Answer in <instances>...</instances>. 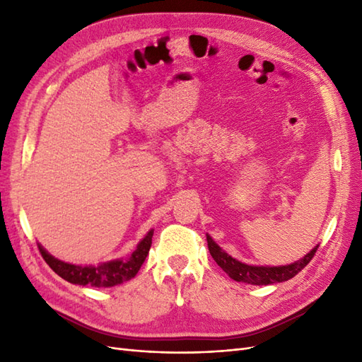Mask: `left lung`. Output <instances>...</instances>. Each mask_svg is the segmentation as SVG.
<instances>
[{"label": "left lung", "instance_id": "obj_1", "mask_svg": "<svg viewBox=\"0 0 362 362\" xmlns=\"http://www.w3.org/2000/svg\"><path fill=\"white\" fill-rule=\"evenodd\" d=\"M206 243L213 259L222 267L223 272L228 273L229 278H233L237 282L252 284V286H269V284L291 279L293 276L298 275L306 264H308V262L313 259V257L315 255L317 247H319L315 246L308 255H305L300 261H296L288 266L258 267V266H247V264H243V262L234 259L231 255H228L225 250L218 247L213 242V238L210 235H206Z\"/></svg>", "mask_w": 362, "mask_h": 362}]
</instances>
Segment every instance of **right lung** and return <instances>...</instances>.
Returning a JSON list of instances; mask_svg holds the SVG:
<instances>
[{
    "mask_svg": "<svg viewBox=\"0 0 362 362\" xmlns=\"http://www.w3.org/2000/svg\"><path fill=\"white\" fill-rule=\"evenodd\" d=\"M152 234L149 231L148 235L139 243L137 249L125 259H116L110 262H104L100 266H74L63 262L57 258L51 257L48 252L39 245V252L47 261V264L62 276L64 281L76 286H92V287H115L125 281H129L137 275L152 243Z\"/></svg>",
    "mask_w": 362,
    "mask_h": 362,
    "instance_id": "right-lung-1",
    "label": "right lung"
}]
</instances>
